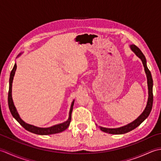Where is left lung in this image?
<instances>
[{
	"label": "left lung",
	"mask_w": 161,
	"mask_h": 161,
	"mask_svg": "<svg viewBox=\"0 0 161 161\" xmlns=\"http://www.w3.org/2000/svg\"><path fill=\"white\" fill-rule=\"evenodd\" d=\"M130 47H131V50L134 53L137 57H138L140 59H141L143 66L145 68V71L147 75V86H148V100H147V103L146 107L145 108V110L143 111V112L141 114V115L139 116V117L136 119L134 121H133L132 122L129 123V124L126 125L125 126H121V127L119 128H114V129H110V128H105V127H102V126H99L100 127V130H102V131H104L105 133H111V134H124V133H126L127 132H129L132 131L134 129L141 124V123L145 120V119L148 117L150 112L152 111V105H153V80H152V74L150 73L149 70L148 69L147 66V61L145 59V57L143 53L141 52V50H140L138 47L133 45L130 46Z\"/></svg>",
	"instance_id": "1"
}]
</instances>
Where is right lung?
<instances>
[{
	"instance_id": "right-lung-1",
	"label": "right lung",
	"mask_w": 161,
	"mask_h": 161,
	"mask_svg": "<svg viewBox=\"0 0 161 161\" xmlns=\"http://www.w3.org/2000/svg\"><path fill=\"white\" fill-rule=\"evenodd\" d=\"M20 54H21V53H20L18 55V57H19ZM16 70V64H15L14 66L13 69L11 71V73H10L9 82V92H8V106H9V111H10V112H11V114H12L13 117L14 118L17 120V122H18L24 129H25L27 131L32 132L33 133H35V134L50 135V134H55V133H60V132H62V131H65V130H66L70 125V122L71 120V114H72V111H73L75 100L72 102L70 111H69V117H68V119L66 122L61 123V124H58V125L50 126V127H47V128L37 127V126H35L32 125H29V124H28V123L25 122L21 118H20L18 112H17V111H16L15 106H14V104L12 97V81H13L14 76V75H15Z\"/></svg>"
}]
</instances>
